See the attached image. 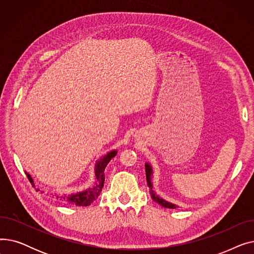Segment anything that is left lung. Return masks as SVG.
Returning a JSON list of instances; mask_svg holds the SVG:
<instances>
[{
  "mask_svg": "<svg viewBox=\"0 0 254 254\" xmlns=\"http://www.w3.org/2000/svg\"><path fill=\"white\" fill-rule=\"evenodd\" d=\"M145 172H146V180H147V184H148L149 189H150L149 192H150V194H151V198L153 199V201H154V202H156L158 205H161V206H162V207H164V208L176 209V208H177V206H176L175 204H172V203H170V202L166 201V199H164V198H163V197H161V196H158V195H157V194H155V192L153 191V190H152L153 185H152V182H151L153 171H152V167L150 166V164H148V163H146V164H145Z\"/></svg>",
  "mask_w": 254,
  "mask_h": 254,
  "instance_id": "8db88e82",
  "label": "left lung"
}]
</instances>
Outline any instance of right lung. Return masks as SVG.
Here are the masks:
<instances>
[{
  "instance_id": "1",
  "label": "right lung",
  "mask_w": 254,
  "mask_h": 254,
  "mask_svg": "<svg viewBox=\"0 0 254 254\" xmlns=\"http://www.w3.org/2000/svg\"><path fill=\"white\" fill-rule=\"evenodd\" d=\"M117 154V150H111L107 154H105L102 158H100L99 161L96 163L95 167V174H96V182L93 184L91 188L83 190V191H79L76 193H71V194H55L56 197L60 201L66 202L71 205L74 206H89L93 201L99 197L103 186H104V181H105V168L108 165V163L111 161V158H113ZM26 176L28 178L33 181L31 175L28 172H25Z\"/></svg>"
}]
</instances>
